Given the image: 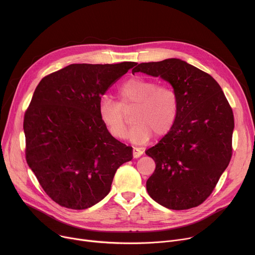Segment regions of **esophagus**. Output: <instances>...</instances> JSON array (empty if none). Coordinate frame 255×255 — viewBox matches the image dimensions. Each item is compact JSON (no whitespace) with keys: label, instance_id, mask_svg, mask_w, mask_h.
<instances>
[{"label":"esophagus","instance_id":"obj_1","mask_svg":"<svg viewBox=\"0 0 255 255\" xmlns=\"http://www.w3.org/2000/svg\"><path fill=\"white\" fill-rule=\"evenodd\" d=\"M132 154H133V157H134V158H138L143 154V150L140 149V148H133Z\"/></svg>","mask_w":255,"mask_h":255}]
</instances>
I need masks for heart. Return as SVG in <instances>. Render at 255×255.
I'll return each mask as SVG.
<instances>
[{"label": "heart", "instance_id": "1", "mask_svg": "<svg viewBox=\"0 0 255 255\" xmlns=\"http://www.w3.org/2000/svg\"><path fill=\"white\" fill-rule=\"evenodd\" d=\"M156 80L142 76L132 77L118 89V101L102 98L99 103V117L102 123L117 139L128 136V121L125 112H132L133 126L130 139L135 143H146L155 134L166 135L175 125L180 100L177 91Z\"/></svg>", "mask_w": 255, "mask_h": 255}]
</instances>
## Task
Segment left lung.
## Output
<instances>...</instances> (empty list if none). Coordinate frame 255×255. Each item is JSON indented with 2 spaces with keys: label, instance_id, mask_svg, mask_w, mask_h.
<instances>
[{
  "label": "left lung",
  "instance_id": "1",
  "mask_svg": "<svg viewBox=\"0 0 255 255\" xmlns=\"http://www.w3.org/2000/svg\"><path fill=\"white\" fill-rule=\"evenodd\" d=\"M160 76L178 93L175 125L145 151L156 169L146 181L149 195L171 210L202 205L215 188L233 155L234 114L218 83L179 59L140 63L132 73Z\"/></svg>",
  "mask_w": 255,
  "mask_h": 255
}]
</instances>
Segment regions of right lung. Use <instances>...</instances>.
<instances>
[{
    "label": "right lung",
    "mask_w": 255,
    "mask_h": 255,
    "mask_svg": "<svg viewBox=\"0 0 255 255\" xmlns=\"http://www.w3.org/2000/svg\"><path fill=\"white\" fill-rule=\"evenodd\" d=\"M135 62L71 64L44 76L23 118L25 159L58 205L84 210L111 191L132 146L111 135L99 117L101 96Z\"/></svg>",
    "instance_id": "1"
}]
</instances>
